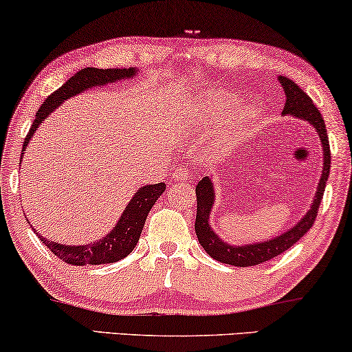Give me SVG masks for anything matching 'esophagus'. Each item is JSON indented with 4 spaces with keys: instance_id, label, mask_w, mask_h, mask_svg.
I'll return each mask as SVG.
<instances>
[{
    "instance_id": "esophagus-1",
    "label": "esophagus",
    "mask_w": 352,
    "mask_h": 352,
    "mask_svg": "<svg viewBox=\"0 0 352 352\" xmlns=\"http://www.w3.org/2000/svg\"><path fill=\"white\" fill-rule=\"evenodd\" d=\"M173 177H175V181H186L189 177V173H187L186 168H176L175 173H173Z\"/></svg>"
}]
</instances>
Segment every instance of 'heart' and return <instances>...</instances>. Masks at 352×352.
Listing matches in <instances>:
<instances>
[{"mask_svg":"<svg viewBox=\"0 0 352 352\" xmlns=\"http://www.w3.org/2000/svg\"><path fill=\"white\" fill-rule=\"evenodd\" d=\"M234 102V97L226 92H207L199 109V122L204 126H217L226 121L232 113ZM239 111L245 121L254 120L257 115V109L252 104H245Z\"/></svg>","mask_w":352,"mask_h":352,"instance_id":"b5f03b06","label":"heart"}]
</instances>
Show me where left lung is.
Here are the masks:
<instances>
[{
    "label": "left lung",
    "instance_id": "left-lung-1",
    "mask_svg": "<svg viewBox=\"0 0 352 352\" xmlns=\"http://www.w3.org/2000/svg\"><path fill=\"white\" fill-rule=\"evenodd\" d=\"M280 84L285 90L286 102L283 107L281 115L283 116H294L299 120L307 121L310 126L318 132L320 137L322 148H323V168H322V177L318 181L316 197H314V204L310 205V210L299 220L296 225L287 230L283 234L272 237L268 241H262V243L255 244H245V245H231L220 239L215 231L210 226V213H212L213 202H215V189H213V182L210 177H204L199 181L197 187H195V194H197V217H195V232H197L199 243L205 249L210 257L218 260L221 263H228V265L234 267H252L258 265V263L267 262L276 255H280L294 245L298 241L312 228L314 221H316L318 207H320L323 190H325L328 176H330V165H331V153H330V144H328L327 127L325 121L318 111V108L314 104L312 100L307 94L304 92L300 87L289 79V77L280 76L278 77Z\"/></svg>",
    "mask_w": 352,
    "mask_h": 352
}]
</instances>
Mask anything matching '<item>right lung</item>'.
<instances>
[{
  "instance_id": "obj_1",
  "label": "right lung",
  "mask_w": 352,
  "mask_h": 352,
  "mask_svg": "<svg viewBox=\"0 0 352 352\" xmlns=\"http://www.w3.org/2000/svg\"><path fill=\"white\" fill-rule=\"evenodd\" d=\"M137 74L135 67H129V69H97V67H84L79 72H76L66 84H63L56 92H53L50 97L42 103V107L36 111L34 124H32L29 134L24 139V148H22V155L25 152V147L29 145V140L32 135L38 131L42 121L45 118L61 107V103L65 100L79 95L85 90H89L90 87H103L111 82H118L122 79H131ZM21 155V157H22ZM166 186L165 182H158V184H148L140 187L139 190L134 194V197L129 200L127 207L122 215L118 220L116 226L108 232L107 236L102 239L95 241L90 244H82V245H65L53 243V241L45 239L43 236H40L34 228L35 234L43 241V244L52 250V252L63 260V262L71 263V265H102V263H113L118 260L124 258L126 255H129L134 250L135 244L139 243L140 232L147 220V215L150 208L153 207V204L157 202L160 195L165 192Z\"/></svg>"
}]
</instances>
